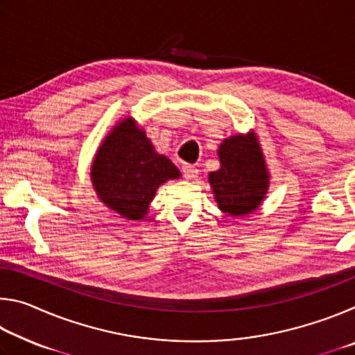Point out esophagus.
<instances>
[{"label":"esophagus","instance_id":"esophagus-1","mask_svg":"<svg viewBox=\"0 0 355 355\" xmlns=\"http://www.w3.org/2000/svg\"><path fill=\"white\" fill-rule=\"evenodd\" d=\"M182 171H183V175L186 180H194L197 177V173H199V171H197L194 166H189V164H184L182 167Z\"/></svg>","mask_w":355,"mask_h":355}]
</instances>
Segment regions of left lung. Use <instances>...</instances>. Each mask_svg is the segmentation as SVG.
<instances>
[{
    "mask_svg": "<svg viewBox=\"0 0 355 355\" xmlns=\"http://www.w3.org/2000/svg\"><path fill=\"white\" fill-rule=\"evenodd\" d=\"M218 156L220 167L208 173V182L219 209L232 218L254 213L266 199L271 178L255 131L227 137Z\"/></svg>",
    "mask_w": 355,
    "mask_h": 355,
    "instance_id": "8db88e82",
    "label": "left lung"
}]
</instances>
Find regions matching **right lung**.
Masks as SVG:
<instances>
[{"label":"right lung","mask_w":355,"mask_h":355,"mask_svg":"<svg viewBox=\"0 0 355 355\" xmlns=\"http://www.w3.org/2000/svg\"><path fill=\"white\" fill-rule=\"evenodd\" d=\"M180 177L177 166L156 152L133 117L114 125L91 166V182L100 202L128 220L146 218L159 186Z\"/></svg>","instance_id":"right-lung-1"}]
</instances>
